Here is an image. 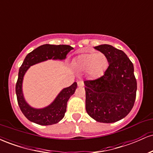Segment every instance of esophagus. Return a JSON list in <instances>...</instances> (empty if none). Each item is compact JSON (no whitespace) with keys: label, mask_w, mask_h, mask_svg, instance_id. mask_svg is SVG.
Listing matches in <instances>:
<instances>
[{"label":"esophagus","mask_w":153,"mask_h":153,"mask_svg":"<svg viewBox=\"0 0 153 153\" xmlns=\"http://www.w3.org/2000/svg\"><path fill=\"white\" fill-rule=\"evenodd\" d=\"M78 86H80V87L83 86V85H84L83 81H82V80H79V81L78 82Z\"/></svg>","instance_id":"1"}]
</instances>
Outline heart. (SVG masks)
Wrapping results in <instances>:
<instances>
[{
	"instance_id": "b5f03b06",
	"label": "heart",
	"mask_w": 153,
	"mask_h": 153,
	"mask_svg": "<svg viewBox=\"0 0 153 153\" xmlns=\"http://www.w3.org/2000/svg\"><path fill=\"white\" fill-rule=\"evenodd\" d=\"M73 64L79 71H86L89 78L96 79L104 74L108 68V60L105 54L91 52L79 55Z\"/></svg>"
}]
</instances>
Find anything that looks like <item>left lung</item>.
<instances>
[{"instance_id":"8db88e82","label":"left lung","mask_w":153,"mask_h":153,"mask_svg":"<svg viewBox=\"0 0 153 153\" xmlns=\"http://www.w3.org/2000/svg\"><path fill=\"white\" fill-rule=\"evenodd\" d=\"M95 49L106 54L109 65L101 77L84 81L85 109L99 122H118L134 104L137 80L134 65L123 51L111 45H101Z\"/></svg>"}]
</instances>
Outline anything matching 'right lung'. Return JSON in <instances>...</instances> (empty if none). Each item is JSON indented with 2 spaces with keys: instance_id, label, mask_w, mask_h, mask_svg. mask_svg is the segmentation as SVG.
I'll use <instances>...</instances> for the list:
<instances>
[{
  "instance_id": "add662e5",
  "label": "right lung",
  "mask_w": 153,
  "mask_h": 153,
  "mask_svg": "<svg viewBox=\"0 0 153 153\" xmlns=\"http://www.w3.org/2000/svg\"><path fill=\"white\" fill-rule=\"evenodd\" d=\"M73 49V47L70 45H44L28 54L24 59L19 68L18 80L16 84V94L19 108L24 115L31 122L40 125H52L58 123L64 117L67 103L76 90L77 82H73L70 87L63 89L50 106L36 109L31 108L26 102L23 96L22 82L24 74L29 67L36 63L50 59H65L67 54Z\"/></svg>"
}]
</instances>
